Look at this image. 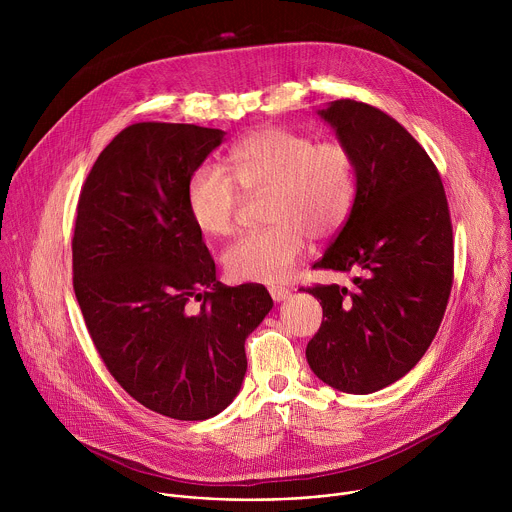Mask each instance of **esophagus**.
Masks as SVG:
<instances>
[{
  "instance_id": "obj_1",
  "label": "esophagus",
  "mask_w": 512,
  "mask_h": 512,
  "mask_svg": "<svg viewBox=\"0 0 512 512\" xmlns=\"http://www.w3.org/2000/svg\"><path fill=\"white\" fill-rule=\"evenodd\" d=\"M269 294H271V298H273L275 302H283V300L289 298L291 291H289L287 287H281V285H271V287H269Z\"/></svg>"
}]
</instances>
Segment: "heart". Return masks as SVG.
<instances>
[{"instance_id":"b5f03b06","label":"heart","mask_w":512,"mask_h":512,"mask_svg":"<svg viewBox=\"0 0 512 512\" xmlns=\"http://www.w3.org/2000/svg\"><path fill=\"white\" fill-rule=\"evenodd\" d=\"M233 176L212 164L188 180V208L200 231L227 237L237 231L245 194H263L269 227L249 233L225 253V269L237 281L287 279L304 255L308 237H332L352 210L356 172L340 141H316L308 133L263 127L243 137L229 154Z\"/></svg>"}]
</instances>
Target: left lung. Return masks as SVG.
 Returning a JSON list of instances; mask_svg holds the SVG:
<instances>
[{"mask_svg": "<svg viewBox=\"0 0 512 512\" xmlns=\"http://www.w3.org/2000/svg\"><path fill=\"white\" fill-rule=\"evenodd\" d=\"M320 115L352 154L356 196L314 269L358 271L352 287H302L322 306L308 342L326 385L367 395L405 377L440 328L454 283L446 190L421 143L385 111L354 99Z\"/></svg>", "mask_w": 512, "mask_h": 512, "instance_id": "1", "label": "left lung"}]
</instances>
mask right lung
<instances>
[{
  "label": "right lung",
  "instance_id": "add662e5",
  "mask_svg": "<svg viewBox=\"0 0 512 512\" xmlns=\"http://www.w3.org/2000/svg\"><path fill=\"white\" fill-rule=\"evenodd\" d=\"M223 135L125 127L81 188L72 235V287L107 371L137 403L180 421L214 417L237 397L245 340L273 306L261 283L216 281L188 208V180Z\"/></svg>",
  "mask_w": 512,
  "mask_h": 512
}]
</instances>
